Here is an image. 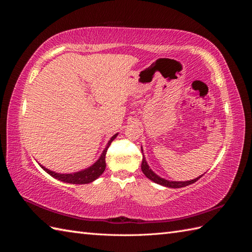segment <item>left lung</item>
I'll return each instance as SVG.
<instances>
[{
  "instance_id": "1",
  "label": "left lung",
  "mask_w": 252,
  "mask_h": 252,
  "mask_svg": "<svg viewBox=\"0 0 252 252\" xmlns=\"http://www.w3.org/2000/svg\"><path fill=\"white\" fill-rule=\"evenodd\" d=\"M142 149V148H141ZM142 152H143V149H142ZM142 171L143 173L146 175V177L151 180L152 182L157 183V184H159V185H163L165 187H170V188H181V187H185V186H188L190 184H193V183H195L197 180H199L200 178L203 177V174L200 175V177H197L191 181H186V182H175V181H167L161 177H158V174H156L154 171H152L149 166L146 162V159H145V157L143 155V159H142Z\"/></svg>"
}]
</instances>
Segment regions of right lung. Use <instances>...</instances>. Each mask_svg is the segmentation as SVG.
Instances as JSON below:
<instances>
[{
	"label": "right lung",
	"mask_w": 252,
	"mask_h": 252,
	"mask_svg": "<svg viewBox=\"0 0 252 252\" xmlns=\"http://www.w3.org/2000/svg\"><path fill=\"white\" fill-rule=\"evenodd\" d=\"M117 135H118V133L111 136V139L109 140L107 146H106V148L102 152V155L100 158H98L97 161L93 166H90V167H88V168L84 169V170L74 172V173H68V174L67 173H57L55 171H51L47 168H45V167L42 165H40V166L48 174H50L51 177H53L57 180H60V181L65 182V183H70V184H88V183H91L94 180H96L104 172V170L106 168V162H105L106 152H107V149L110 146L111 142L117 138Z\"/></svg>",
	"instance_id": "1"
}]
</instances>
